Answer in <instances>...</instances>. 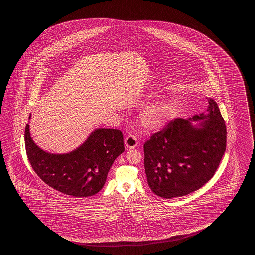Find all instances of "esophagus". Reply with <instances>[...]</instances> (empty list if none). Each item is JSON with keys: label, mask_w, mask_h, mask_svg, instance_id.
Returning <instances> with one entry per match:
<instances>
[{"label": "esophagus", "mask_w": 255, "mask_h": 255, "mask_svg": "<svg viewBox=\"0 0 255 255\" xmlns=\"http://www.w3.org/2000/svg\"><path fill=\"white\" fill-rule=\"evenodd\" d=\"M125 146L127 149H134L138 145V139L134 135H128L125 139Z\"/></svg>", "instance_id": "esophagus-1"}]
</instances>
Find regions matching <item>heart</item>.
<instances>
[{
	"label": "heart",
	"mask_w": 255,
	"mask_h": 255,
	"mask_svg": "<svg viewBox=\"0 0 255 255\" xmlns=\"http://www.w3.org/2000/svg\"><path fill=\"white\" fill-rule=\"evenodd\" d=\"M178 114V105L175 102H160L149 106L141 117L142 124L150 129L160 128Z\"/></svg>",
	"instance_id": "heart-1"
}]
</instances>
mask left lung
Returning a JSON list of instances; mask_svg holds the SVG:
<instances>
[{"label":"left lung","mask_w":255,"mask_h":255,"mask_svg":"<svg viewBox=\"0 0 255 255\" xmlns=\"http://www.w3.org/2000/svg\"><path fill=\"white\" fill-rule=\"evenodd\" d=\"M207 102V115L175 118L145 142V173L157 196H186L215 175L226 151V126L216 102ZM198 120L199 128L192 125Z\"/></svg>","instance_id":"left-lung-1"}]
</instances>
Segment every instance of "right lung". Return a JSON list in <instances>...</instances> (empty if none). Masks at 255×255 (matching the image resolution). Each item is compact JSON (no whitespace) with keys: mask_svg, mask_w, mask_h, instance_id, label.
Masks as SVG:
<instances>
[{"mask_svg":"<svg viewBox=\"0 0 255 255\" xmlns=\"http://www.w3.org/2000/svg\"><path fill=\"white\" fill-rule=\"evenodd\" d=\"M24 138L28 159L40 179L73 197L99 192L115 159L125 151L123 133L114 129H96L80 147L66 154L48 153L39 148L30 137L29 124Z\"/></svg>","mask_w":255,"mask_h":255,"instance_id":"obj_1","label":"right lung"}]
</instances>
